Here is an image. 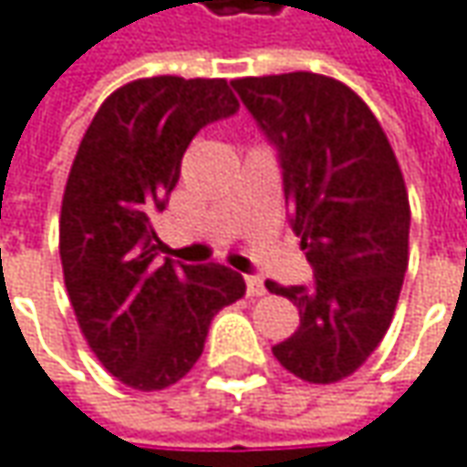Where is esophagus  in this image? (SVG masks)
<instances>
[{"mask_svg": "<svg viewBox=\"0 0 467 467\" xmlns=\"http://www.w3.org/2000/svg\"><path fill=\"white\" fill-rule=\"evenodd\" d=\"M245 291H248V296H262L267 288H265V280L256 275H248L245 277Z\"/></svg>", "mask_w": 467, "mask_h": 467, "instance_id": "esophagus-1", "label": "esophagus"}]
</instances>
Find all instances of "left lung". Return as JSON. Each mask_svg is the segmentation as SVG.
<instances>
[{"instance_id":"8db88e82","label":"left lung","mask_w":467,"mask_h":467,"mask_svg":"<svg viewBox=\"0 0 467 467\" xmlns=\"http://www.w3.org/2000/svg\"><path fill=\"white\" fill-rule=\"evenodd\" d=\"M234 93L277 151L288 224L313 267L291 299L299 328L273 348L307 382L353 374L382 342L409 265V197L399 160L358 96L323 74L234 79Z\"/></svg>"}]
</instances>
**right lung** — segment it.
Segmentation results:
<instances>
[{
    "instance_id": "right-lung-1",
    "label": "right lung",
    "mask_w": 467,
    "mask_h": 467,
    "mask_svg": "<svg viewBox=\"0 0 467 467\" xmlns=\"http://www.w3.org/2000/svg\"><path fill=\"white\" fill-rule=\"evenodd\" d=\"M237 109L224 79H136L101 104L77 149L61 205L66 291L90 350L133 390L179 382L213 316L245 294L224 265L160 259L151 227L197 130Z\"/></svg>"
}]
</instances>
